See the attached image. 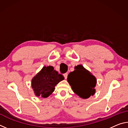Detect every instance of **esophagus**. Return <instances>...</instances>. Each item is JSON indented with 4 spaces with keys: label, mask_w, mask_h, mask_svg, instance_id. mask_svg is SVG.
Segmentation results:
<instances>
[{
    "label": "esophagus",
    "mask_w": 128,
    "mask_h": 128,
    "mask_svg": "<svg viewBox=\"0 0 128 128\" xmlns=\"http://www.w3.org/2000/svg\"><path fill=\"white\" fill-rule=\"evenodd\" d=\"M63 76H64V77L65 78V79H66L67 76H68V73H64V74H63Z\"/></svg>",
    "instance_id": "1"
}]
</instances>
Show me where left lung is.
Instances as JSON below:
<instances>
[{"instance_id": "left-lung-1", "label": "left lung", "mask_w": 128, "mask_h": 128, "mask_svg": "<svg viewBox=\"0 0 128 128\" xmlns=\"http://www.w3.org/2000/svg\"><path fill=\"white\" fill-rule=\"evenodd\" d=\"M75 70L68 76L67 81L73 92L81 98L87 99L94 95L96 79L82 65L74 67Z\"/></svg>"}]
</instances>
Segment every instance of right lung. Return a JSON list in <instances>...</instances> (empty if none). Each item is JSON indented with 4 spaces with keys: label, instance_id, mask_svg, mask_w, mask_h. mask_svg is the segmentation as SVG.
<instances>
[{
    "label": "right lung",
    "instance_id": "1",
    "mask_svg": "<svg viewBox=\"0 0 128 128\" xmlns=\"http://www.w3.org/2000/svg\"><path fill=\"white\" fill-rule=\"evenodd\" d=\"M64 79L63 76L59 74L52 66H43L32 81V86L36 96L46 98L49 96L59 82Z\"/></svg>",
    "mask_w": 128,
    "mask_h": 128
}]
</instances>
